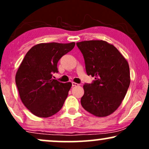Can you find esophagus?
<instances>
[{
    "label": "esophagus",
    "instance_id": "esophagus-1",
    "mask_svg": "<svg viewBox=\"0 0 149 149\" xmlns=\"http://www.w3.org/2000/svg\"><path fill=\"white\" fill-rule=\"evenodd\" d=\"M79 84H78V83H75V82H72V86L73 87H76V86H78Z\"/></svg>",
    "mask_w": 149,
    "mask_h": 149
}]
</instances>
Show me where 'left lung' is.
I'll return each instance as SVG.
<instances>
[{
  "instance_id": "obj_1",
  "label": "left lung",
  "mask_w": 149,
  "mask_h": 149,
  "mask_svg": "<svg viewBox=\"0 0 149 149\" xmlns=\"http://www.w3.org/2000/svg\"><path fill=\"white\" fill-rule=\"evenodd\" d=\"M76 45L83 54L87 73L95 78L92 84L83 85L82 107L97 117L111 115L122 103L130 83L127 59L104 40H85Z\"/></svg>"
}]
</instances>
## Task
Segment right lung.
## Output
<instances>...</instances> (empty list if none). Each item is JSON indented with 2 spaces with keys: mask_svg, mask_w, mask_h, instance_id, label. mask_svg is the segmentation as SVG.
<instances>
[{
  "mask_svg": "<svg viewBox=\"0 0 149 149\" xmlns=\"http://www.w3.org/2000/svg\"><path fill=\"white\" fill-rule=\"evenodd\" d=\"M70 43H39L26 54L15 76L22 103L31 113L40 118L50 117L60 111L72 83L53 79L57 62L74 47Z\"/></svg>",
  "mask_w": 149,
  "mask_h": 149,
  "instance_id": "add662e5",
  "label": "right lung"
}]
</instances>
